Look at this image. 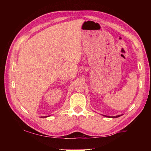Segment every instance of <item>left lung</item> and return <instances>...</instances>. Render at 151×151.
<instances>
[{
    "label": "left lung",
    "mask_w": 151,
    "mask_h": 151,
    "mask_svg": "<svg viewBox=\"0 0 151 151\" xmlns=\"http://www.w3.org/2000/svg\"><path fill=\"white\" fill-rule=\"evenodd\" d=\"M106 117H111V118H118V117L122 116V114H119V115H117V116H106V115H103Z\"/></svg>",
    "instance_id": "8db88e82"
}]
</instances>
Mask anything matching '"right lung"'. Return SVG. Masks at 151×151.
<instances>
[{"label":"right lung","instance_id":"right-lung-1","mask_svg":"<svg viewBox=\"0 0 151 151\" xmlns=\"http://www.w3.org/2000/svg\"><path fill=\"white\" fill-rule=\"evenodd\" d=\"M43 117H44V116H43ZM45 117H48V116H45Z\"/></svg>","mask_w":151,"mask_h":151}]
</instances>
